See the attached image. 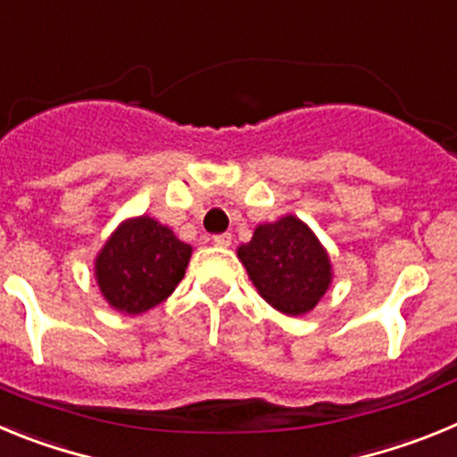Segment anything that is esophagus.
Here are the masks:
<instances>
[{
    "label": "esophagus",
    "instance_id": "obj_1",
    "mask_svg": "<svg viewBox=\"0 0 457 457\" xmlns=\"http://www.w3.org/2000/svg\"><path fill=\"white\" fill-rule=\"evenodd\" d=\"M231 233H220V236L212 237V242H215L217 247H231Z\"/></svg>",
    "mask_w": 457,
    "mask_h": 457
}]
</instances>
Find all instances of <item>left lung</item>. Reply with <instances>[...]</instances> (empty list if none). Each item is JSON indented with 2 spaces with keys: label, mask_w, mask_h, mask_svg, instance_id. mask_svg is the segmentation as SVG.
<instances>
[{
  "label": "left lung",
  "mask_w": 457,
  "mask_h": 457,
  "mask_svg": "<svg viewBox=\"0 0 457 457\" xmlns=\"http://www.w3.org/2000/svg\"><path fill=\"white\" fill-rule=\"evenodd\" d=\"M237 258L261 297L288 316L309 313L332 284V263L309 226L295 215L256 226Z\"/></svg>",
  "instance_id": "left-lung-1"
}]
</instances>
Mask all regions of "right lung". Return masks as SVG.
<instances>
[{
	"label": "right lung",
	"mask_w": 457,
	"mask_h": 457,
	"mask_svg": "<svg viewBox=\"0 0 457 457\" xmlns=\"http://www.w3.org/2000/svg\"><path fill=\"white\" fill-rule=\"evenodd\" d=\"M192 247L153 217L125 220L96 258V281L104 300L120 313L137 316L176 290Z\"/></svg>",
	"instance_id": "obj_1"
}]
</instances>
